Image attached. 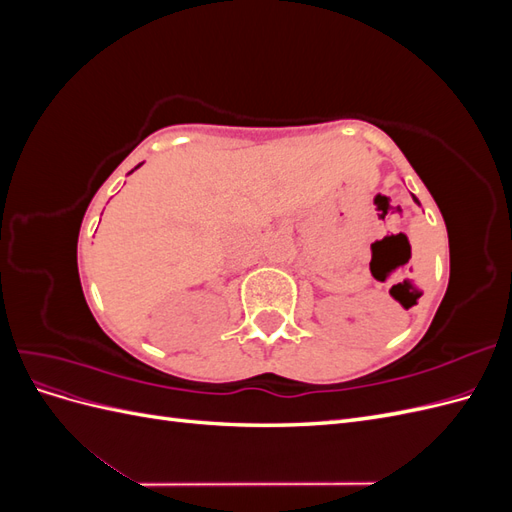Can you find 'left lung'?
<instances>
[{
	"label": "left lung",
	"mask_w": 512,
	"mask_h": 512,
	"mask_svg": "<svg viewBox=\"0 0 512 512\" xmlns=\"http://www.w3.org/2000/svg\"><path fill=\"white\" fill-rule=\"evenodd\" d=\"M414 198V203H418V200H416V196H412ZM418 205H421V203H418Z\"/></svg>",
	"instance_id": "obj_1"
}]
</instances>
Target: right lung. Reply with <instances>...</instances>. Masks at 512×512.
Wrapping results in <instances>:
<instances>
[{"instance_id": "add662e5", "label": "right lung", "mask_w": 512, "mask_h": 512, "mask_svg": "<svg viewBox=\"0 0 512 512\" xmlns=\"http://www.w3.org/2000/svg\"><path fill=\"white\" fill-rule=\"evenodd\" d=\"M138 166H141V164H138Z\"/></svg>"}]
</instances>
